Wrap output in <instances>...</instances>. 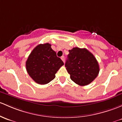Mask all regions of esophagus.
<instances>
[{"label":"esophagus","mask_w":122,"mask_h":122,"mask_svg":"<svg viewBox=\"0 0 122 122\" xmlns=\"http://www.w3.org/2000/svg\"><path fill=\"white\" fill-rule=\"evenodd\" d=\"M61 59L62 60V61H63L64 62H65V57H64V56H62V57H61Z\"/></svg>","instance_id":"obj_1"}]
</instances>
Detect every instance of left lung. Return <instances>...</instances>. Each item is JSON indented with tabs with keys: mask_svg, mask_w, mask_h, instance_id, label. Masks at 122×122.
<instances>
[{
	"mask_svg": "<svg viewBox=\"0 0 122 122\" xmlns=\"http://www.w3.org/2000/svg\"><path fill=\"white\" fill-rule=\"evenodd\" d=\"M65 66L71 80L80 86L91 83L99 72L97 59L86 48L75 47L69 50Z\"/></svg>",
	"mask_w": 122,
	"mask_h": 122,
	"instance_id": "8db88e82",
	"label": "left lung"
}]
</instances>
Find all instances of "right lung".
<instances>
[{
	"instance_id": "add662e5",
	"label": "right lung",
	"mask_w": 122,
	"mask_h": 122,
	"mask_svg": "<svg viewBox=\"0 0 122 122\" xmlns=\"http://www.w3.org/2000/svg\"><path fill=\"white\" fill-rule=\"evenodd\" d=\"M49 43L40 44L29 55L25 66L28 74L36 83L44 85L56 77V74L64 62L57 57Z\"/></svg>"
}]
</instances>
